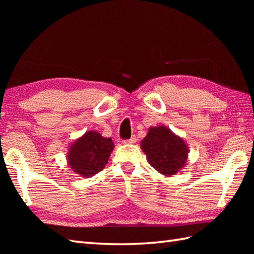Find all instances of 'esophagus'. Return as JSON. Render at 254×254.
I'll return each instance as SVG.
<instances>
[{
    "instance_id": "34e87169",
    "label": "esophagus",
    "mask_w": 254,
    "mask_h": 254,
    "mask_svg": "<svg viewBox=\"0 0 254 254\" xmlns=\"http://www.w3.org/2000/svg\"><path fill=\"white\" fill-rule=\"evenodd\" d=\"M123 143L124 144H135L136 143V137L132 136L130 139H126V141H124Z\"/></svg>"
}]
</instances>
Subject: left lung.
<instances>
[{
	"label": "left lung",
	"instance_id": "8db88e82",
	"mask_svg": "<svg viewBox=\"0 0 254 254\" xmlns=\"http://www.w3.org/2000/svg\"><path fill=\"white\" fill-rule=\"evenodd\" d=\"M141 148L154 169L171 177L186 166L189 147L185 139L164 126L150 127Z\"/></svg>",
	"mask_w": 254,
	"mask_h": 254
}]
</instances>
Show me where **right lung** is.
Masks as SVG:
<instances>
[{
    "label": "right lung",
    "mask_w": 254,
    "mask_h": 254,
    "mask_svg": "<svg viewBox=\"0 0 254 254\" xmlns=\"http://www.w3.org/2000/svg\"><path fill=\"white\" fill-rule=\"evenodd\" d=\"M115 145L97 131H87L68 146V167L83 178H91L105 168Z\"/></svg>",
    "instance_id": "add662e5"
}]
</instances>
